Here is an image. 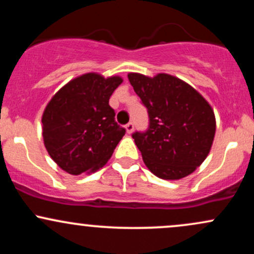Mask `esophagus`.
<instances>
[{"label": "esophagus", "mask_w": 254, "mask_h": 254, "mask_svg": "<svg viewBox=\"0 0 254 254\" xmlns=\"http://www.w3.org/2000/svg\"><path fill=\"white\" fill-rule=\"evenodd\" d=\"M125 130H127V133H132V131H133V124L131 123H127V125H125Z\"/></svg>", "instance_id": "1"}]
</instances>
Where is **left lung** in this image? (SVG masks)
<instances>
[{"label": "left lung", "instance_id": "8db88e82", "mask_svg": "<svg viewBox=\"0 0 254 254\" xmlns=\"http://www.w3.org/2000/svg\"><path fill=\"white\" fill-rule=\"evenodd\" d=\"M148 109L149 127L132 138L151 173L178 180L196 171L211 149L216 119L208 101L193 87L168 74L127 75Z\"/></svg>", "mask_w": 254, "mask_h": 254}]
</instances>
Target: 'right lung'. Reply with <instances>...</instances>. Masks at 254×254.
Returning a JSON list of instances; mask_svg holds the SVG:
<instances>
[{
    "mask_svg": "<svg viewBox=\"0 0 254 254\" xmlns=\"http://www.w3.org/2000/svg\"><path fill=\"white\" fill-rule=\"evenodd\" d=\"M122 82L121 76L87 72L64 84L46 105L44 145L66 173H93L112 156L125 129L115 121L109 100Z\"/></svg>",
    "mask_w": 254,
    "mask_h": 254,
    "instance_id": "right-lung-1",
    "label": "right lung"
}]
</instances>
